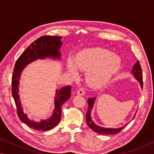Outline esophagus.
Instances as JSON below:
<instances>
[{"label": "esophagus", "mask_w": 154, "mask_h": 154, "mask_svg": "<svg viewBox=\"0 0 154 154\" xmlns=\"http://www.w3.org/2000/svg\"><path fill=\"white\" fill-rule=\"evenodd\" d=\"M85 90L83 88H80L77 91V95H85Z\"/></svg>", "instance_id": "1"}]
</instances>
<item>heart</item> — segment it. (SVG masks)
I'll return each mask as SVG.
<instances>
[{
  "label": "heart",
  "instance_id": "1",
  "mask_svg": "<svg viewBox=\"0 0 154 154\" xmlns=\"http://www.w3.org/2000/svg\"><path fill=\"white\" fill-rule=\"evenodd\" d=\"M121 57L102 48H91L79 53L74 62L69 60L67 70L72 75L78 74V69L86 71V80L91 87H101L107 85L120 68Z\"/></svg>",
  "mask_w": 154,
  "mask_h": 154
}]
</instances>
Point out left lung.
I'll use <instances>...</instances> for the list:
<instances>
[{
  "mask_svg": "<svg viewBox=\"0 0 154 154\" xmlns=\"http://www.w3.org/2000/svg\"><path fill=\"white\" fill-rule=\"evenodd\" d=\"M131 74L134 75V77L135 78L136 80L139 82L140 85H141V87L143 88V74H142V69L141 65H140L139 61H137V63L134 65L133 67V69L131 70ZM97 97H91L88 99V110L87 112V114H86V122H87V125L89 126V127L92 129L93 131H95L97 133H99L101 134H114L118 133L120 132L122 129L125 127V126L127 125H126L125 126H122V127L118 128H104L101 127V126H97L96 124L93 122L92 120V118H91V110H92L94 103H95V101L96 100ZM135 116V115H134ZM133 117V118H134Z\"/></svg>",
  "mask_w": 154,
  "mask_h": 154,
  "instance_id": "8db88e82",
  "label": "left lung"
}]
</instances>
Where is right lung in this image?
Returning <instances> with one entry per match:
<instances>
[{"mask_svg": "<svg viewBox=\"0 0 154 154\" xmlns=\"http://www.w3.org/2000/svg\"><path fill=\"white\" fill-rule=\"evenodd\" d=\"M61 36H43L35 40L16 61L12 75V95L17 107V115L21 121L28 125L29 128L36 131H49L55 127L61 120V106L71 97V86H66L61 89H57L54 99V109L52 116L48 119L41 120L40 122H35L28 118L25 112L20 99L19 85L20 76L24 68L38 59L50 58L53 59H61L60 48L62 46Z\"/></svg>", "mask_w": 154, "mask_h": 154, "instance_id": "1", "label": "right lung"}]
</instances>
